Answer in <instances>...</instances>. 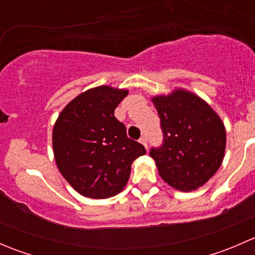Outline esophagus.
<instances>
[{
    "mask_svg": "<svg viewBox=\"0 0 255 255\" xmlns=\"http://www.w3.org/2000/svg\"><path fill=\"white\" fill-rule=\"evenodd\" d=\"M139 142L143 144L144 146H145V148H148V140H146V137H140V139H139Z\"/></svg>",
    "mask_w": 255,
    "mask_h": 255,
    "instance_id": "esophagus-1",
    "label": "esophagus"
}]
</instances>
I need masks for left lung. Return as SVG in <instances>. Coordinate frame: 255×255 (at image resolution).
<instances>
[{
    "instance_id": "8db88e82",
    "label": "left lung",
    "mask_w": 255,
    "mask_h": 255,
    "mask_svg": "<svg viewBox=\"0 0 255 255\" xmlns=\"http://www.w3.org/2000/svg\"><path fill=\"white\" fill-rule=\"evenodd\" d=\"M153 104L160 118L163 143L151 148L159 175L170 186L191 191L207 182L221 166L226 129L217 113L199 96L176 90L156 96Z\"/></svg>"
}]
</instances>
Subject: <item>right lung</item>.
Segmentation results:
<instances>
[{
	"label": "right lung",
	"mask_w": 255,
	"mask_h": 255,
	"mask_svg": "<svg viewBox=\"0 0 255 255\" xmlns=\"http://www.w3.org/2000/svg\"><path fill=\"white\" fill-rule=\"evenodd\" d=\"M126 90L99 86L74 99L59 115L53 129L56 165L82 196L107 199L122 191L130 165L145 154L140 143L127 137L115 110Z\"/></svg>",
	"instance_id": "add662e5"
}]
</instances>
